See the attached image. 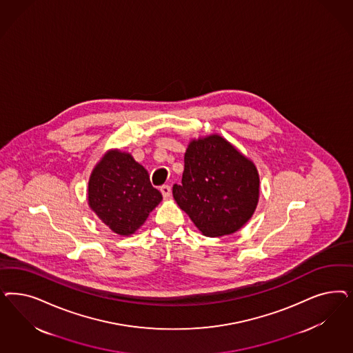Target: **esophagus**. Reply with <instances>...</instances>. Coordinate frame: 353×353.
<instances>
[{
    "label": "esophagus",
    "mask_w": 353,
    "mask_h": 353,
    "mask_svg": "<svg viewBox=\"0 0 353 353\" xmlns=\"http://www.w3.org/2000/svg\"><path fill=\"white\" fill-rule=\"evenodd\" d=\"M159 191H161V194L162 196L165 197V199H168V197H170L171 194V188L170 185H168V184H165V185H162L161 188H159Z\"/></svg>",
    "instance_id": "obj_1"
}]
</instances>
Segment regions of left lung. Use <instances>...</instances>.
I'll return each mask as SVG.
<instances>
[{
	"instance_id": "left-lung-1",
	"label": "left lung",
	"mask_w": 353,
	"mask_h": 353,
	"mask_svg": "<svg viewBox=\"0 0 353 353\" xmlns=\"http://www.w3.org/2000/svg\"><path fill=\"white\" fill-rule=\"evenodd\" d=\"M172 196L204 235H230L256 210L259 171L226 139H194L184 154L182 184L172 185Z\"/></svg>"
}]
</instances>
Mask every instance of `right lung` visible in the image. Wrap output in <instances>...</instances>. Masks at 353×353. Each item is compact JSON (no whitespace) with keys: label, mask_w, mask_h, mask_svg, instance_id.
Listing matches in <instances>:
<instances>
[{"label":"right lung","mask_w":353,"mask_h":353,"mask_svg":"<svg viewBox=\"0 0 353 353\" xmlns=\"http://www.w3.org/2000/svg\"><path fill=\"white\" fill-rule=\"evenodd\" d=\"M161 200L148 171L125 152H106L90 176V208L118 235H132Z\"/></svg>","instance_id":"obj_1"}]
</instances>
